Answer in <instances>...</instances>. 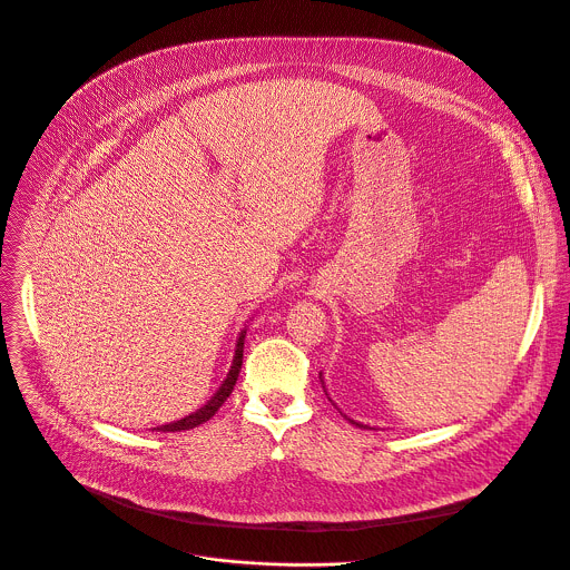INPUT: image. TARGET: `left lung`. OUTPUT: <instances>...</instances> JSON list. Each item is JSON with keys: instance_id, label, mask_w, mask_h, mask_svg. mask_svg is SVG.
<instances>
[{"instance_id": "1", "label": "left lung", "mask_w": 570, "mask_h": 570, "mask_svg": "<svg viewBox=\"0 0 570 570\" xmlns=\"http://www.w3.org/2000/svg\"><path fill=\"white\" fill-rule=\"evenodd\" d=\"M350 422H352V424H356V426H361V429H365L363 424H358V422H354V420H350Z\"/></svg>"}]
</instances>
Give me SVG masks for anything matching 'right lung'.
I'll use <instances>...</instances> for the list:
<instances>
[{"label":"right lung","instance_id":"right-lung-1","mask_svg":"<svg viewBox=\"0 0 570 570\" xmlns=\"http://www.w3.org/2000/svg\"><path fill=\"white\" fill-rule=\"evenodd\" d=\"M243 341H246V332L238 334V341H236V350H234V358H232V367L225 376V381L220 383V387L216 390V394L203 405V409H198L196 413L178 420V422H171V424H165V426H157L155 431H161V433H176V431H189V429H196L200 426L203 422H207L209 417L216 415V411L220 409V405L227 401V396L232 394L234 390V383L238 379V372H240V365H243Z\"/></svg>","mask_w":570,"mask_h":570}]
</instances>
